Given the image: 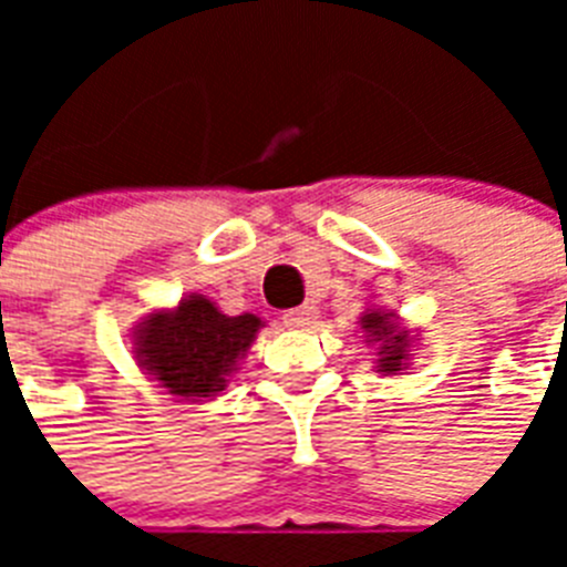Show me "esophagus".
<instances>
[{"mask_svg": "<svg viewBox=\"0 0 567 567\" xmlns=\"http://www.w3.org/2000/svg\"><path fill=\"white\" fill-rule=\"evenodd\" d=\"M282 320H285V327L306 329V327H311L315 320H318V309H315V306H300V309L285 311Z\"/></svg>", "mask_w": 567, "mask_h": 567, "instance_id": "obj_1", "label": "esophagus"}]
</instances>
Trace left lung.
<instances>
[{
  "label": "left lung",
  "instance_id": "obj_1",
  "mask_svg": "<svg viewBox=\"0 0 567 567\" xmlns=\"http://www.w3.org/2000/svg\"><path fill=\"white\" fill-rule=\"evenodd\" d=\"M359 323H362L364 341L379 350L377 373H382V377L403 373L409 368V359H412L414 336L400 323L394 311L368 309Z\"/></svg>",
  "mask_w": 567,
  "mask_h": 567
}]
</instances>
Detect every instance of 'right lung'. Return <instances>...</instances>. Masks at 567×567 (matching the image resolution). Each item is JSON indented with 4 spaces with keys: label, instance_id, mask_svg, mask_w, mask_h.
<instances>
[{
    "label": "right lung",
    "instance_id": "obj_1",
    "mask_svg": "<svg viewBox=\"0 0 567 567\" xmlns=\"http://www.w3.org/2000/svg\"><path fill=\"white\" fill-rule=\"evenodd\" d=\"M265 320L229 318L203 293L182 297L173 309L150 311L135 327L137 368L176 400L217 396L256 341Z\"/></svg>",
    "mask_w": 567,
    "mask_h": 567
}]
</instances>
